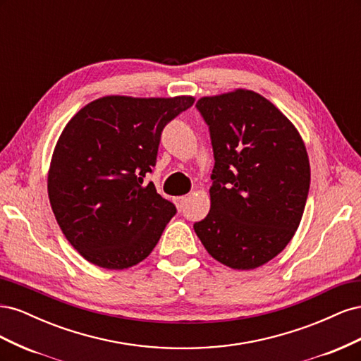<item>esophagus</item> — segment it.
Masks as SVG:
<instances>
[{"mask_svg":"<svg viewBox=\"0 0 361 361\" xmlns=\"http://www.w3.org/2000/svg\"><path fill=\"white\" fill-rule=\"evenodd\" d=\"M188 199H190L188 195H182V197H178L174 202H176V206L179 207V209H183V206H185V203L188 202Z\"/></svg>","mask_w":361,"mask_h":361,"instance_id":"obj_1","label":"esophagus"}]
</instances>
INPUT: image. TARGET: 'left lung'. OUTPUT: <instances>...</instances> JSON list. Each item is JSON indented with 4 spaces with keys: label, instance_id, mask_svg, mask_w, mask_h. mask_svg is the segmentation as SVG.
Here are the masks:
<instances>
[{
    "label": "left lung",
    "instance_id": "1",
    "mask_svg": "<svg viewBox=\"0 0 361 361\" xmlns=\"http://www.w3.org/2000/svg\"><path fill=\"white\" fill-rule=\"evenodd\" d=\"M214 150L211 211L194 231L214 259L255 269L297 231L310 187L305 146L264 96L236 90L195 104Z\"/></svg>",
    "mask_w": 361,
    "mask_h": 361
}]
</instances>
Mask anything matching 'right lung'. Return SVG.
<instances>
[{"label": "right lung", "mask_w": 361, "mask_h": 361, "mask_svg": "<svg viewBox=\"0 0 361 361\" xmlns=\"http://www.w3.org/2000/svg\"><path fill=\"white\" fill-rule=\"evenodd\" d=\"M192 104L191 96H105L64 128L48 195L61 232L84 259L125 269L155 248L178 211L145 178L157 164L164 128Z\"/></svg>", "instance_id": "right-lung-1"}]
</instances>
